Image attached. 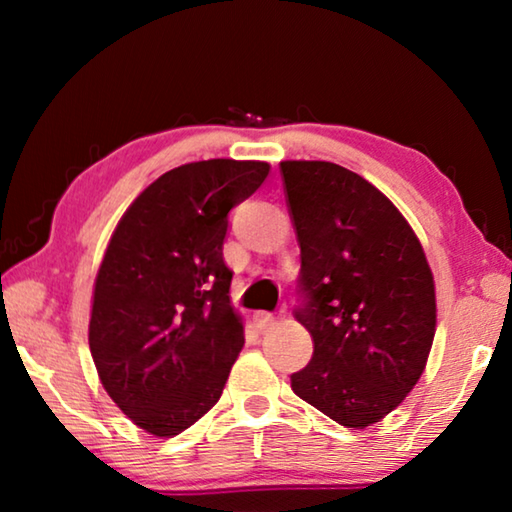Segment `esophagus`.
I'll use <instances>...</instances> for the list:
<instances>
[{
  "mask_svg": "<svg viewBox=\"0 0 512 512\" xmlns=\"http://www.w3.org/2000/svg\"><path fill=\"white\" fill-rule=\"evenodd\" d=\"M253 323L259 332H266V329H271L275 325V318H273V314H268V311H255Z\"/></svg>",
  "mask_w": 512,
  "mask_h": 512,
  "instance_id": "esophagus-1",
  "label": "esophagus"
}]
</instances>
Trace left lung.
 Segmentation results:
<instances>
[{
	"label": "left lung",
	"mask_w": 512,
	"mask_h": 512,
	"mask_svg": "<svg viewBox=\"0 0 512 512\" xmlns=\"http://www.w3.org/2000/svg\"><path fill=\"white\" fill-rule=\"evenodd\" d=\"M300 244V325L314 357L291 375L300 400L348 429L386 418L418 384L436 334V284L402 212L359 173L280 162Z\"/></svg>",
	"instance_id": "obj_1"
}]
</instances>
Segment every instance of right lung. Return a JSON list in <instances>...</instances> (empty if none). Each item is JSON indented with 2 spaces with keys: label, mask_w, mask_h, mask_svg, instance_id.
Wrapping results in <instances>:
<instances>
[{
  "label": "right lung",
  "mask_w": 512,
  "mask_h": 512,
  "mask_svg": "<svg viewBox=\"0 0 512 512\" xmlns=\"http://www.w3.org/2000/svg\"><path fill=\"white\" fill-rule=\"evenodd\" d=\"M271 164L203 160L135 198L94 280L90 352L106 393L137 427L171 438L219 402L244 348L223 262L228 212Z\"/></svg>",
  "instance_id": "1"
}]
</instances>
